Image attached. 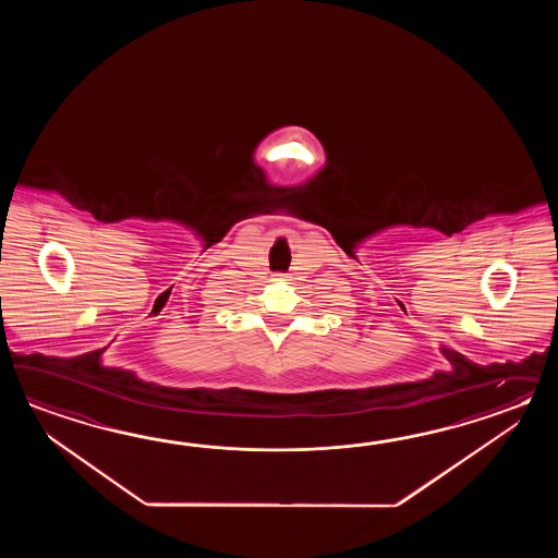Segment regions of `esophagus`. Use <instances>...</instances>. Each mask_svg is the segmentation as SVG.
<instances>
[{
	"mask_svg": "<svg viewBox=\"0 0 558 558\" xmlns=\"http://www.w3.org/2000/svg\"><path fill=\"white\" fill-rule=\"evenodd\" d=\"M274 279L275 281H289L291 277H289V275L287 274H275Z\"/></svg>",
	"mask_w": 558,
	"mask_h": 558,
	"instance_id": "obj_1",
	"label": "esophagus"
}]
</instances>
